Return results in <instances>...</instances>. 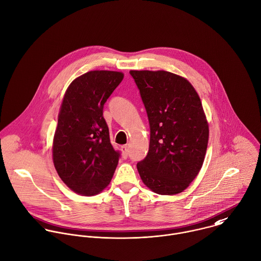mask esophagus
<instances>
[{"label":"esophagus","mask_w":261,"mask_h":261,"mask_svg":"<svg viewBox=\"0 0 261 261\" xmlns=\"http://www.w3.org/2000/svg\"><path fill=\"white\" fill-rule=\"evenodd\" d=\"M121 151H122V156L123 158H127L128 157V147L125 145V146H122L121 147Z\"/></svg>","instance_id":"34e87169"}]
</instances>
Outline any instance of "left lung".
I'll use <instances>...</instances> for the list:
<instances>
[{
	"label": "left lung",
	"mask_w": 261,
	"mask_h": 261,
	"mask_svg": "<svg viewBox=\"0 0 261 261\" xmlns=\"http://www.w3.org/2000/svg\"><path fill=\"white\" fill-rule=\"evenodd\" d=\"M150 123L149 152L137 164L143 182L159 195L186 190L204 162L209 126L201 100L185 77L130 70Z\"/></svg>",
	"instance_id": "left-lung-1"
}]
</instances>
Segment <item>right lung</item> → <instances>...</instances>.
Returning a JSON list of instances; mask_svg holds the SVG:
<instances>
[{"label": "right lung", "instance_id": "1", "mask_svg": "<svg viewBox=\"0 0 261 261\" xmlns=\"http://www.w3.org/2000/svg\"><path fill=\"white\" fill-rule=\"evenodd\" d=\"M122 80L118 71H89L65 92L53 140V162L60 178L76 194L101 193L114 174L120 154L110 143L103 107Z\"/></svg>", "mask_w": 261, "mask_h": 261}]
</instances>
